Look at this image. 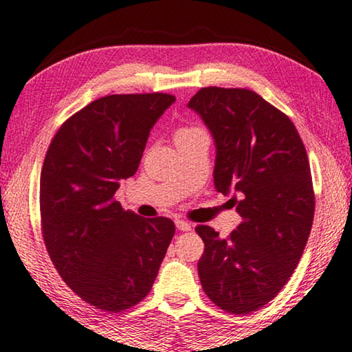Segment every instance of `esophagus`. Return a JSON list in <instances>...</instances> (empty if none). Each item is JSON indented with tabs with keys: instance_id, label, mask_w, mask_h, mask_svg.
I'll use <instances>...</instances> for the list:
<instances>
[{
	"instance_id": "obj_1",
	"label": "esophagus",
	"mask_w": 352,
	"mask_h": 352,
	"mask_svg": "<svg viewBox=\"0 0 352 352\" xmlns=\"http://www.w3.org/2000/svg\"><path fill=\"white\" fill-rule=\"evenodd\" d=\"M175 226H177V228L180 232H189V230H192V226L189 224V222H186V221H182V219H177L175 221Z\"/></svg>"
}]
</instances>
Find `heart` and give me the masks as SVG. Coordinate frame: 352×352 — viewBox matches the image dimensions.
Here are the masks:
<instances>
[{
	"mask_svg": "<svg viewBox=\"0 0 352 352\" xmlns=\"http://www.w3.org/2000/svg\"><path fill=\"white\" fill-rule=\"evenodd\" d=\"M197 128H182V130H178L177 131V135H175V139L177 138H183V136H186V135H189V133H192V131H196Z\"/></svg>",
	"mask_w": 352,
	"mask_h": 352,
	"instance_id": "1",
	"label": "heart"
}]
</instances>
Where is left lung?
Listing matches in <instances>:
<instances>
[{
  "label": "left lung",
  "mask_w": 352,
  "mask_h": 352,
  "mask_svg": "<svg viewBox=\"0 0 352 352\" xmlns=\"http://www.w3.org/2000/svg\"><path fill=\"white\" fill-rule=\"evenodd\" d=\"M188 108L214 139L216 191L233 192L243 217L227 239L196 227L200 283L222 310L248 315L277 296L302 256L315 213L309 158L293 122L249 89L204 87Z\"/></svg>",
  "instance_id": "obj_1"
}]
</instances>
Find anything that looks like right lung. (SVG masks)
Here are the masks:
<instances>
[{
    "label": "right lung",
    "mask_w": 352,
    "mask_h": 352,
    "mask_svg": "<svg viewBox=\"0 0 352 352\" xmlns=\"http://www.w3.org/2000/svg\"><path fill=\"white\" fill-rule=\"evenodd\" d=\"M174 102L158 92L102 97L65 120L48 147L43 241L64 282L96 309L116 314L146 298L175 233L167 217H141L114 200Z\"/></svg>",
    "instance_id": "right-lung-1"
}]
</instances>
